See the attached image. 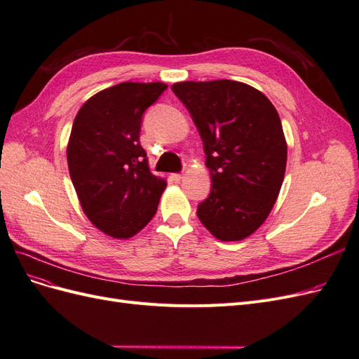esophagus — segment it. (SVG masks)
<instances>
[{"instance_id": "34e87169", "label": "esophagus", "mask_w": 359, "mask_h": 359, "mask_svg": "<svg viewBox=\"0 0 359 359\" xmlns=\"http://www.w3.org/2000/svg\"><path fill=\"white\" fill-rule=\"evenodd\" d=\"M170 178H172L173 181H175V182H180V181L184 178V175H182V173H172Z\"/></svg>"}]
</instances>
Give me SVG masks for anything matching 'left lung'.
<instances>
[{
  "label": "left lung",
  "mask_w": 359,
  "mask_h": 359,
  "mask_svg": "<svg viewBox=\"0 0 359 359\" xmlns=\"http://www.w3.org/2000/svg\"><path fill=\"white\" fill-rule=\"evenodd\" d=\"M172 91L199 130L212 180L199 220L217 240L241 241L264 224L283 184L287 144L276 107L229 79L177 82Z\"/></svg>",
  "instance_id": "obj_1"
}]
</instances>
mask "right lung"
Segmentation results:
<instances>
[{"label": "right lung", "instance_id": "add662e5", "mask_svg": "<svg viewBox=\"0 0 359 359\" xmlns=\"http://www.w3.org/2000/svg\"><path fill=\"white\" fill-rule=\"evenodd\" d=\"M166 88L163 82L109 86L90 97L73 121L67 163L76 194L88 220L116 240L144 229L166 189L139 142L145 109Z\"/></svg>", "mask_w": 359, "mask_h": 359}]
</instances>
